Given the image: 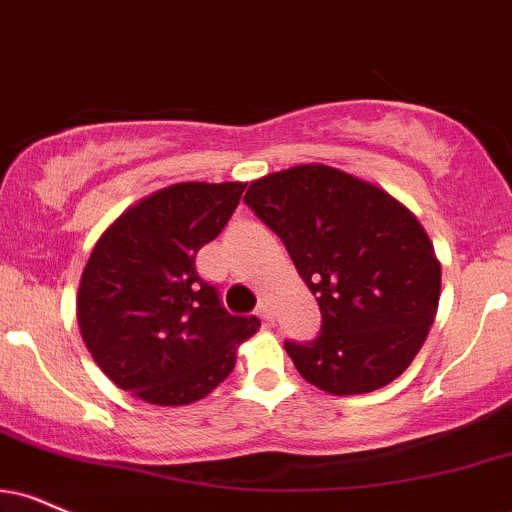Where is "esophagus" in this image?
Wrapping results in <instances>:
<instances>
[{
	"instance_id": "esophagus-1",
	"label": "esophagus",
	"mask_w": 512,
	"mask_h": 512,
	"mask_svg": "<svg viewBox=\"0 0 512 512\" xmlns=\"http://www.w3.org/2000/svg\"><path fill=\"white\" fill-rule=\"evenodd\" d=\"M257 317L262 319V322H269V319H272V312H269V305L267 303H260L257 305V312H255Z\"/></svg>"
}]
</instances>
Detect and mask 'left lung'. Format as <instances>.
<instances>
[{"instance_id":"left-lung-1","label":"left lung","mask_w":512,"mask_h":512,"mask_svg":"<svg viewBox=\"0 0 512 512\" xmlns=\"http://www.w3.org/2000/svg\"><path fill=\"white\" fill-rule=\"evenodd\" d=\"M283 240L322 312L315 341H286L305 381L334 396L377 391L420 353L441 295V264L403 202L326 164L250 183L243 197Z\"/></svg>"}]
</instances>
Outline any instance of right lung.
<instances>
[{
  "label": "right lung",
  "instance_id": "1",
  "mask_svg": "<svg viewBox=\"0 0 512 512\" xmlns=\"http://www.w3.org/2000/svg\"><path fill=\"white\" fill-rule=\"evenodd\" d=\"M245 183H176L128 207L102 233L78 286L80 336L100 369L152 405H188L236 367L260 329L229 315L195 257L229 224Z\"/></svg>",
  "mask_w": 512,
  "mask_h": 512
}]
</instances>
